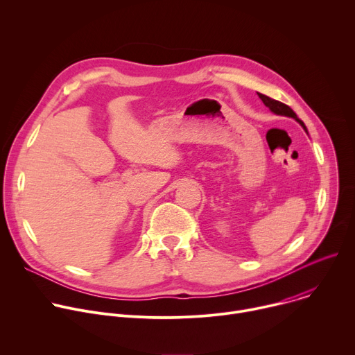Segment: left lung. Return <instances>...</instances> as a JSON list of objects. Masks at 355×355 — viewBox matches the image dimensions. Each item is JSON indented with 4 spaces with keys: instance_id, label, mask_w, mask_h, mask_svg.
I'll use <instances>...</instances> for the list:
<instances>
[{
    "instance_id": "8db88e82",
    "label": "left lung",
    "mask_w": 355,
    "mask_h": 355,
    "mask_svg": "<svg viewBox=\"0 0 355 355\" xmlns=\"http://www.w3.org/2000/svg\"><path fill=\"white\" fill-rule=\"evenodd\" d=\"M259 94V96L261 98V101L264 103V105L266 107H268L270 108V111L271 112H274L275 115H281V116H288V118H292V119H295L303 129H305V132L308 133V129H306V126H305V123H303L297 116H296V114L288 107V105H285V104H282V103H279V101H277V99H272V98H270V96H267V95H264V94H260V92H257Z\"/></svg>"
}]
</instances>
